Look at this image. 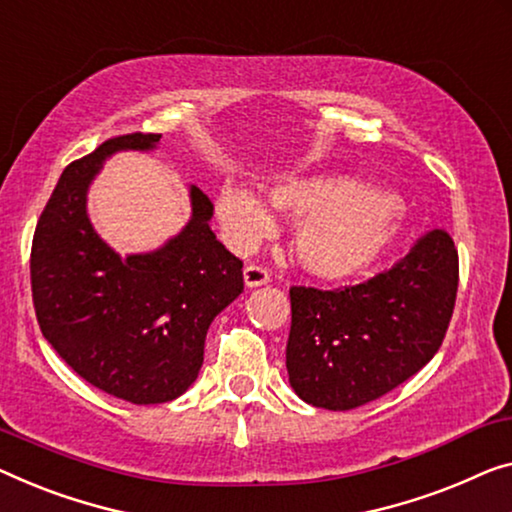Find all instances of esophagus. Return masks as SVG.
<instances>
[{"instance_id":"34e87169","label":"esophagus","mask_w":512,"mask_h":512,"mask_svg":"<svg viewBox=\"0 0 512 512\" xmlns=\"http://www.w3.org/2000/svg\"><path fill=\"white\" fill-rule=\"evenodd\" d=\"M271 280V273L264 269V266H257V264H250L243 269V282H246V287H262L266 282Z\"/></svg>"}]
</instances>
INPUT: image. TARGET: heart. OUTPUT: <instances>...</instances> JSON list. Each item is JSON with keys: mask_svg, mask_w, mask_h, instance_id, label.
<instances>
[{"mask_svg": "<svg viewBox=\"0 0 512 512\" xmlns=\"http://www.w3.org/2000/svg\"><path fill=\"white\" fill-rule=\"evenodd\" d=\"M271 204L301 218L294 250L312 276L340 282L370 271L400 239L404 213L393 195L352 179H287L271 188ZM216 216L227 243L248 250L269 236L266 204L241 183L227 181L216 195Z\"/></svg>", "mask_w": 512, "mask_h": 512, "instance_id": "obj_1", "label": "heart"}]
</instances>
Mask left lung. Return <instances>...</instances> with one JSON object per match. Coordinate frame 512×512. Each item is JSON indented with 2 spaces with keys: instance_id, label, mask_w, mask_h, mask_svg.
Wrapping results in <instances>:
<instances>
[{
  "instance_id": "1",
  "label": "left lung",
  "mask_w": 512,
  "mask_h": 512,
  "mask_svg": "<svg viewBox=\"0 0 512 512\" xmlns=\"http://www.w3.org/2000/svg\"><path fill=\"white\" fill-rule=\"evenodd\" d=\"M457 278L451 234L432 230L393 269L361 285L289 289L287 375L294 393L312 407L347 411L414 377L444 342Z\"/></svg>"
}]
</instances>
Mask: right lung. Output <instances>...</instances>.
I'll return each instance as SVG.
<instances>
[{"instance_id":"obj_1","label":"right lung","mask_w":512,"mask_h":512,"mask_svg":"<svg viewBox=\"0 0 512 512\" xmlns=\"http://www.w3.org/2000/svg\"><path fill=\"white\" fill-rule=\"evenodd\" d=\"M158 142L119 135L73 160L38 218L29 262L43 338L91 386L133 404L188 391L211 322L243 292V262L211 232L213 204L195 186L186 227L158 250L121 257L96 234L87 193L105 158Z\"/></svg>"}]
</instances>
